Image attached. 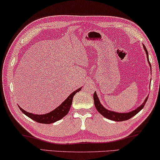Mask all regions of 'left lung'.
Wrapping results in <instances>:
<instances>
[{"instance_id": "left-lung-1", "label": "left lung", "mask_w": 160, "mask_h": 160, "mask_svg": "<svg viewBox=\"0 0 160 160\" xmlns=\"http://www.w3.org/2000/svg\"><path fill=\"white\" fill-rule=\"evenodd\" d=\"M143 47L144 48V51H146V54H147V61L148 62V64H149L151 70H152V66H151V64L149 62V60H148V51L147 50V48H146L144 45L143 44ZM147 96L146 98V99L144 100V102L142 103V104L139 106L138 107H137L136 109L132 110L131 112H125V113H120V112H114V111H111V110H109L103 107V106L101 103L99 98H98L97 94H96V91L93 94V100H94V104H95V107L97 109V111L99 112V113L103 115L104 118L109 119V120H114V121H117V122H121V121H125V120H128L130 119L132 117L136 115V114H138L139 112L141 111V109H143V107H144L146 102H147L148 99Z\"/></svg>"}]
</instances>
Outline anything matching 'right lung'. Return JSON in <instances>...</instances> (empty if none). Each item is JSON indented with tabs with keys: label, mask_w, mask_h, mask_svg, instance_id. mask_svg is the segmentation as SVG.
<instances>
[{
	"label": "right lung",
	"mask_w": 160,
	"mask_h": 160,
	"mask_svg": "<svg viewBox=\"0 0 160 160\" xmlns=\"http://www.w3.org/2000/svg\"><path fill=\"white\" fill-rule=\"evenodd\" d=\"M81 88H82V87L72 92V93L64 102L61 103L58 107H57L55 109H53V111L48 112V113L47 114H34L32 113H30V112H26L25 110L22 109L19 106V107L20 110H21L26 116H28V118L32 119V120L35 121V122L42 123V124H51V123H53L57 122L58 120H61V119H62L64 116L67 115V113H68L69 111V109H70L72 103L73 96H75V94L76 93L80 91Z\"/></svg>",
	"instance_id": "obj_1"
}]
</instances>
